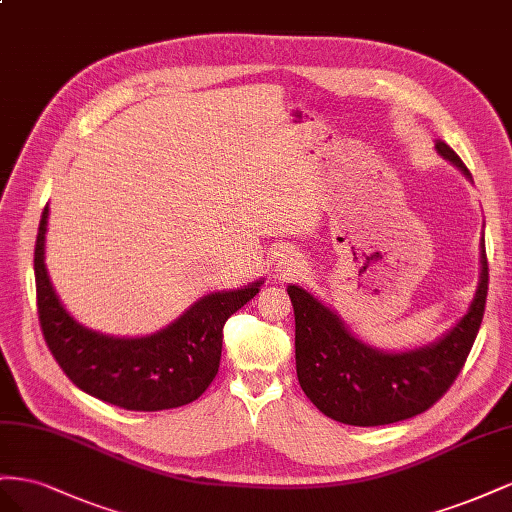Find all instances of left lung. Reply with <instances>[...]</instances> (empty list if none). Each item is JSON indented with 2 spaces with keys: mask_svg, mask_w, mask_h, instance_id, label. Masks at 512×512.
<instances>
[{
  "mask_svg": "<svg viewBox=\"0 0 512 512\" xmlns=\"http://www.w3.org/2000/svg\"><path fill=\"white\" fill-rule=\"evenodd\" d=\"M435 150L472 180L457 152L444 141ZM489 266L480 242V281L474 300L440 341L388 354L362 343L345 321L309 291L289 285L296 315V371L306 397L321 414L343 425L379 427L414 418L444 397L467 360L485 315Z\"/></svg>",
  "mask_w": 512,
  "mask_h": 512,
  "instance_id": "left-lung-1",
  "label": "left lung"
}]
</instances>
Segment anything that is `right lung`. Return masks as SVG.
<instances>
[{
  "instance_id": "1",
  "label": "right lung",
  "mask_w": 512,
  "mask_h": 512,
  "mask_svg": "<svg viewBox=\"0 0 512 512\" xmlns=\"http://www.w3.org/2000/svg\"><path fill=\"white\" fill-rule=\"evenodd\" d=\"M47 218L49 208L42 212L34 248L38 319L70 382L133 412L171 410L199 399L218 373L225 321L259 294L264 281L203 296L173 324L148 337H109L81 326L57 298L45 266Z\"/></svg>"
}]
</instances>
